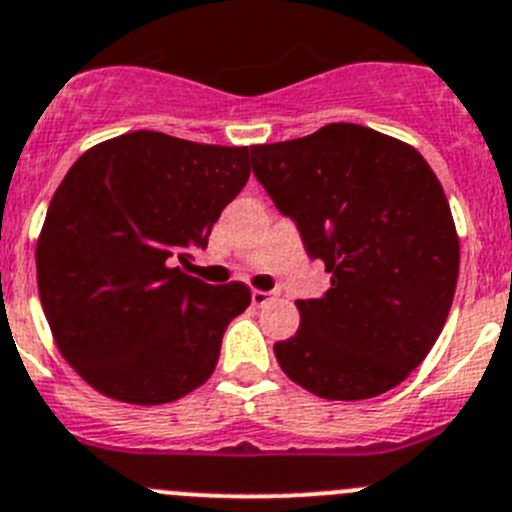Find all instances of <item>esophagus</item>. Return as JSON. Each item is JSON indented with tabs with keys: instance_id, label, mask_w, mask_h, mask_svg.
Returning <instances> with one entry per match:
<instances>
[{
	"instance_id": "34e87169",
	"label": "esophagus",
	"mask_w": 512,
	"mask_h": 512,
	"mask_svg": "<svg viewBox=\"0 0 512 512\" xmlns=\"http://www.w3.org/2000/svg\"><path fill=\"white\" fill-rule=\"evenodd\" d=\"M272 295H275V292H265V290H252V305H257V307L267 305V302L272 300Z\"/></svg>"
}]
</instances>
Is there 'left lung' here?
Instances as JSON below:
<instances>
[{
    "label": "left lung",
    "instance_id": "left-lung-1",
    "mask_svg": "<svg viewBox=\"0 0 512 512\" xmlns=\"http://www.w3.org/2000/svg\"><path fill=\"white\" fill-rule=\"evenodd\" d=\"M250 155L330 272L325 295L295 302L300 330L275 342L282 372L325 400L388 393L425 360L453 305L460 240L443 185L415 147L350 122Z\"/></svg>",
    "mask_w": 512,
    "mask_h": 512
}]
</instances>
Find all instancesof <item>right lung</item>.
Here are the masks:
<instances>
[{
    "label": "right lung",
    "instance_id": "1",
    "mask_svg": "<svg viewBox=\"0 0 512 512\" xmlns=\"http://www.w3.org/2000/svg\"><path fill=\"white\" fill-rule=\"evenodd\" d=\"M250 177V147L127 132L59 182L37 240V287L64 360L130 405L185 398L212 375L222 335L252 295L207 285L175 260L207 247Z\"/></svg>",
    "mask_w": 512,
    "mask_h": 512
}]
</instances>
